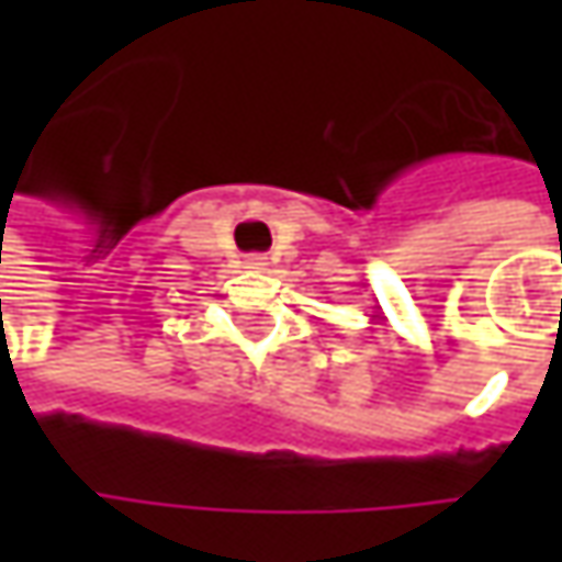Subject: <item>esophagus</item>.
I'll use <instances>...</instances> for the list:
<instances>
[{
	"mask_svg": "<svg viewBox=\"0 0 562 562\" xmlns=\"http://www.w3.org/2000/svg\"><path fill=\"white\" fill-rule=\"evenodd\" d=\"M266 266H269V262H266V256H247V259H244V269L249 271H262Z\"/></svg>",
	"mask_w": 562,
	"mask_h": 562,
	"instance_id": "esophagus-1",
	"label": "esophagus"
}]
</instances>
